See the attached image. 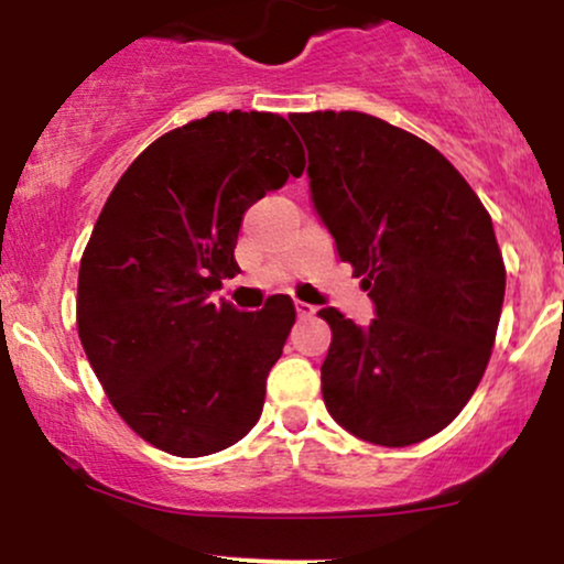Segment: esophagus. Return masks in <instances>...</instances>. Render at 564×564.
Segmentation results:
<instances>
[{"mask_svg": "<svg viewBox=\"0 0 564 564\" xmlns=\"http://www.w3.org/2000/svg\"><path fill=\"white\" fill-rule=\"evenodd\" d=\"M294 310H296V318H302V321L313 318V315L318 313V310H315L313 304H307V302H294Z\"/></svg>", "mask_w": 564, "mask_h": 564, "instance_id": "esophagus-1", "label": "esophagus"}]
</instances>
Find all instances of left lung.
Instances as JSON below:
<instances>
[{"mask_svg":"<svg viewBox=\"0 0 564 564\" xmlns=\"http://www.w3.org/2000/svg\"><path fill=\"white\" fill-rule=\"evenodd\" d=\"M310 198L373 318L323 307L332 347L321 390L334 422L387 448L437 435L480 384L507 270L467 180L416 134L358 111L291 113Z\"/></svg>","mask_w":564,"mask_h":564,"instance_id":"8db88e82","label":"left lung"}]
</instances>
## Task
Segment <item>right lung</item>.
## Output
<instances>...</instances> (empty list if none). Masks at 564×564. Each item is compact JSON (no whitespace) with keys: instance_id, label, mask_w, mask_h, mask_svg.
Here are the masks:
<instances>
[{"instance_id":"obj_1","label":"right lung","mask_w":564,"mask_h":564,"mask_svg":"<svg viewBox=\"0 0 564 564\" xmlns=\"http://www.w3.org/2000/svg\"><path fill=\"white\" fill-rule=\"evenodd\" d=\"M302 172L283 116L215 111L151 142L97 217L79 268L82 347L119 416L172 456H209L260 422L294 302L241 313L212 291L241 270L246 209Z\"/></svg>"}]
</instances>
